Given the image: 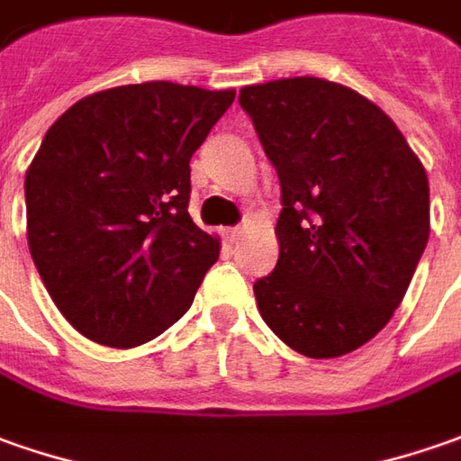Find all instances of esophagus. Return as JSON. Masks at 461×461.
Returning <instances> with one entry per match:
<instances>
[{
    "label": "esophagus",
    "instance_id": "34e87169",
    "mask_svg": "<svg viewBox=\"0 0 461 461\" xmlns=\"http://www.w3.org/2000/svg\"><path fill=\"white\" fill-rule=\"evenodd\" d=\"M221 237H224L227 242H237V240L242 237V230H240V227H227V230H221Z\"/></svg>",
    "mask_w": 461,
    "mask_h": 461
}]
</instances>
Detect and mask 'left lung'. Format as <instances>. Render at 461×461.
Instances as JSON below:
<instances>
[{"instance_id": "left-lung-1", "label": "left lung", "mask_w": 461, "mask_h": 461, "mask_svg": "<svg viewBox=\"0 0 461 461\" xmlns=\"http://www.w3.org/2000/svg\"><path fill=\"white\" fill-rule=\"evenodd\" d=\"M240 105L283 189L259 315L308 358L346 356L391 321L424 255L427 171L386 113L330 80L247 86Z\"/></svg>"}]
</instances>
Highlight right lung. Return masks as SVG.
Listing matches in <instances>:
<instances>
[{
  "label": "right lung",
  "mask_w": 461,
  "mask_h": 461,
  "mask_svg": "<svg viewBox=\"0 0 461 461\" xmlns=\"http://www.w3.org/2000/svg\"><path fill=\"white\" fill-rule=\"evenodd\" d=\"M231 100L156 80L93 93L50 125L24 176L27 244L77 333L133 348L191 308L219 240L189 217V161Z\"/></svg>",
  "instance_id": "obj_1"
}]
</instances>
